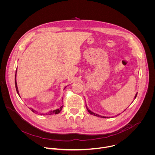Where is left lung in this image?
<instances>
[{
  "mask_svg": "<svg viewBox=\"0 0 155 155\" xmlns=\"http://www.w3.org/2000/svg\"><path fill=\"white\" fill-rule=\"evenodd\" d=\"M137 94H138V92L137 93V94H136V95H135V99L136 98V97H137ZM86 109H87V111L89 112V113L90 114H91V115H95V116H97V117H103V118H106V117H102V116H100V115H97V114H94V112H91L90 110H89V109L87 108V106L86 105ZM120 115V114H119Z\"/></svg>",
  "mask_w": 155,
  "mask_h": 155,
  "instance_id": "left-lung-1",
  "label": "left lung"
}]
</instances>
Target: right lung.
<instances>
[{"label": "right lung", "instance_id": "add662e5", "mask_svg": "<svg viewBox=\"0 0 155 155\" xmlns=\"http://www.w3.org/2000/svg\"><path fill=\"white\" fill-rule=\"evenodd\" d=\"M16 72H17V70L15 71V89H16V91H17V94H18V88H17V83H16ZM66 87H64V89H65ZM63 100V99H62ZM63 106H61L59 109H56V110H52V111H50L49 112H48V113H46V114H41V115H53V114H59L60 112H61V109H62V108H63ZM29 109L32 112H34V113H38L37 112H36L35 110H34V109H32V108H29Z\"/></svg>", "mask_w": 155, "mask_h": 155}]
</instances>
